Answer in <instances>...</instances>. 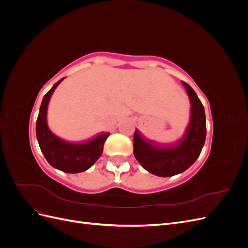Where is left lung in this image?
Here are the masks:
<instances>
[{"label": "left lung", "instance_id": "obj_1", "mask_svg": "<svg viewBox=\"0 0 248 248\" xmlns=\"http://www.w3.org/2000/svg\"><path fill=\"white\" fill-rule=\"evenodd\" d=\"M190 100V120L183 138L171 146L150 140L137 129L133 136V154L140 166L159 177L181 174L198 159L206 140L205 109L192 88L182 81Z\"/></svg>", "mask_w": 248, "mask_h": 248}]
</instances>
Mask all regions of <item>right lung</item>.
Segmentation results:
<instances>
[{"mask_svg":"<svg viewBox=\"0 0 248 248\" xmlns=\"http://www.w3.org/2000/svg\"><path fill=\"white\" fill-rule=\"evenodd\" d=\"M64 78L60 79L44 95L36 123V136L41 152L46 159L57 170L69 174L85 171L98 160L103 151L104 141L109 136L104 132L84 142H70L58 138L47 125V107L56 88Z\"/></svg>","mask_w":248,"mask_h":248,"instance_id":"obj_1","label":"right lung"}]
</instances>
